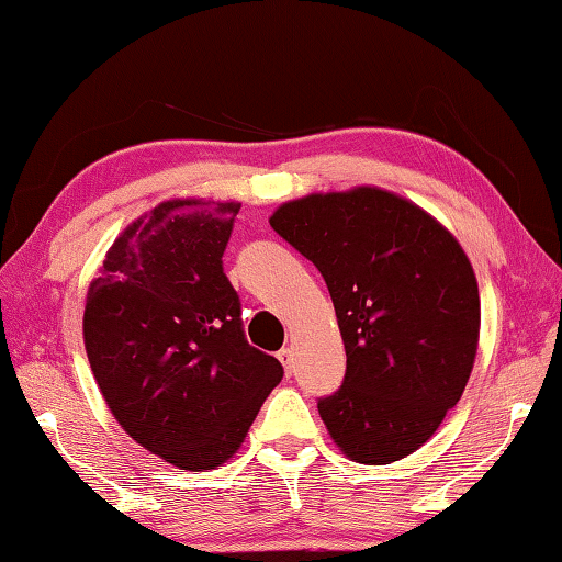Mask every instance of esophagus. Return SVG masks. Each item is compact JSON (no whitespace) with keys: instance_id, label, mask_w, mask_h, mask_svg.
Masks as SVG:
<instances>
[{"instance_id":"obj_1","label":"esophagus","mask_w":562,"mask_h":562,"mask_svg":"<svg viewBox=\"0 0 562 562\" xmlns=\"http://www.w3.org/2000/svg\"><path fill=\"white\" fill-rule=\"evenodd\" d=\"M278 359L282 361V367H284V374H292V367H294V351L290 349V347H284V349H280L278 351Z\"/></svg>"}]
</instances>
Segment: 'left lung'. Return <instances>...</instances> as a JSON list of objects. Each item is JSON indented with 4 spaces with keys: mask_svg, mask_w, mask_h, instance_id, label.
I'll use <instances>...</instances> for the list:
<instances>
[{
    "mask_svg": "<svg viewBox=\"0 0 562 562\" xmlns=\"http://www.w3.org/2000/svg\"><path fill=\"white\" fill-rule=\"evenodd\" d=\"M327 282L347 351L339 392L317 402L347 459L384 465L431 439L469 382L479 282L459 240L374 186L310 193L270 215Z\"/></svg>",
    "mask_w": 562,
    "mask_h": 562,
    "instance_id": "obj_1",
    "label": "left lung"
}]
</instances>
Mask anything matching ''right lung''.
Listing matches in <instances>:
<instances>
[{"label": "right lung", "instance_id": "right-lung-1", "mask_svg": "<svg viewBox=\"0 0 562 562\" xmlns=\"http://www.w3.org/2000/svg\"><path fill=\"white\" fill-rule=\"evenodd\" d=\"M240 203L173 198L109 247L83 307V347L106 406L133 441L183 471L240 449L282 379L247 345L223 272Z\"/></svg>", "mask_w": 562, "mask_h": 562}]
</instances>
